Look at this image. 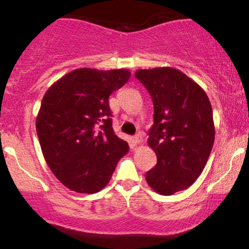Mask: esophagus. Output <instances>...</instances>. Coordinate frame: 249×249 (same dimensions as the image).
I'll return each instance as SVG.
<instances>
[{
	"mask_svg": "<svg viewBox=\"0 0 249 249\" xmlns=\"http://www.w3.org/2000/svg\"><path fill=\"white\" fill-rule=\"evenodd\" d=\"M142 134H141V133L136 134V136L133 137V144H134V145H138V144H142Z\"/></svg>",
	"mask_w": 249,
	"mask_h": 249,
	"instance_id": "34e87169",
	"label": "esophagus"
}]
</instances>
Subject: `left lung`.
Wrapping results in <instances>:
<instances>
[{"mask_svg": "<svg viewBox=\"0 0 249 249\" xmlns=\"http://www.w3.org/2000/svg\"><path fill=\"white\" fill-rule=\"evenodd\" d=\"M153 102L148 146L157 165L146 181L161 196L186 190L198 179L212 151L215 128L210 99L193 79L170 67L137 70Z\"/></svg>", "mask_w": 249, "mask_h": 249, "instance_id": "1", "label": "left lung"}]
</instances>
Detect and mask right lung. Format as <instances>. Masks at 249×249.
Instances as JSON below:
<instances>
[{
    "mask_svg": "<svg viewBox=\"0 0 249 249\" xmlns=\"http://www.w3.org/2000/svg\"><path fill=\"white\" fill-rule=\"evenodd\" d=\"M127 69L81 68L53 83L43 96L36 131L48 166L78 193L107 185L127 142L112 128L108 97L130 78Z\"/></svg>",
    "mask_w": 249,
    "mask_h": 249,
    "instance_id": "1",
    "label": "right lung"
}]
</instances>
